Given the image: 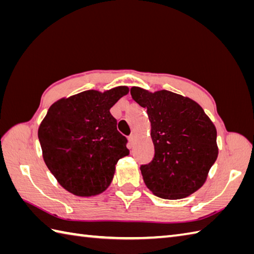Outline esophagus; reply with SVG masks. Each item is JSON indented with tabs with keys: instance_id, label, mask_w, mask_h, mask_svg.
Listing matches in <instances>:
<instances>
[{
	"instance_id": "esophagus-1",
	"label": "esophagus",
	"mask_w": 254,
	"mask_h": 254,
	"mask_svg": "<svg viewBox=\"0 0 254 254\" xmlns=\"http://www.w3.org/2000/svg\"><path fill=\"white\" fill-rule=\"evenodd\" d=\"M128 143H130L131 145H133L134 143H135V139H136V137H135V135H134V134H131L130 136H128Z\"/></svg>"
}]
</instances>
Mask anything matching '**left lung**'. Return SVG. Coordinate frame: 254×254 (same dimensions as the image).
Here are the masks:
<instances>
[{"mask_svg":"<svg viewBox=\"0 0 254 254\" xmlns=\"http://www.w3.org/2000/svg\"><path fill=\"white\" fill-rule=\"evenodd\" d=\"M133 100L147 109L155 155L141 166L156 196L185 198L201 188L218 156L214 123L197 102L171 93L132 87Z\"/></svg>","mask_w":254,"mask_h":254,"instance_id":"obj_1","label":"left lung"}]
</instances>
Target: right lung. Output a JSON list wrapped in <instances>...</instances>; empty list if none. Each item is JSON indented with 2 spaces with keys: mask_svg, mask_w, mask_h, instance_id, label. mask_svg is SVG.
Wrapping results in <instances>:
<instances>
[{
  "mask_svg": "<svg viewBox=\"0 0 254 254\" xmlns=\"http://www.w3.org/2000/svg\"><path fill=\"white\" fill-rule=\"evenodd\" d=\"M128 93L119 86L56 101L38 128L42 157L62 188L77 196L106 191L118 160L130 154L110 109Z\"/></svg>",
  "mask_w": 254,
  "mask_h": 254,
  "instance_id": "1",
  "label": "right lung"
}]
</instances>
